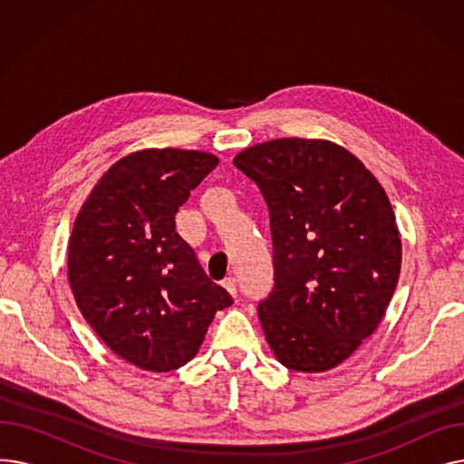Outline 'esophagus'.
<instances>
[{"mask_svg": "<svg viewBox=\"0 0 464 464\" xmlns=\"http://www.w3.org/2000/svg\"><path fill=\"white\" fill-rule=\"evenodd\" d=\"M224 287L229 291V295H231V297H237V294H238V287H237V280H235V278H227V280L224 282Z\"/></svg>", "mask_w": 464, "mask_h": 464, "instance_id": "34e87169", "label": "esophagus"}]
</instances>
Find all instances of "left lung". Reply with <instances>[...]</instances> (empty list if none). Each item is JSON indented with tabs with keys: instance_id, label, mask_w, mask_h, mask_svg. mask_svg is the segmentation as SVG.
<instances>
[{
	"instance_id": "obj_1",
	"label": "left lung",
	"mask_w": 464,
	"mask_h": 464,
	"mask_svg": "<svg viewBox=\"0 0 464 464\" xmlns=\"http://www.w3.org/2000/svg\"><path fill=\"white\" fill-rule=\"evenodd\" d=\"M233 165L269 208L275 285L257 304L284 367L324 372L382 322L401 273V237L383 188L343 146L276 139Z\"/></svg>"
}]
</instances>
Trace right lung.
Masks as SVG:
<instances>
[{
	"mask_svg": "<svg viewBox=\"0 0 464 464\" xmlns=\"http://www.w3.org/2000/svg\"><path fill=\"white\" fill-rule=\"evenodd\" d=\"M218 158L140 150L95 184L69 238L67 275L84 320L121 359L150 372L195 357L218 310L233 304L175 233V216Z\"/></svg>",
	"mask_w": 464,
	"mask_h": 464,
	"instance_id": "obj_1",
	"label": "right lung"
}]
</instances>
